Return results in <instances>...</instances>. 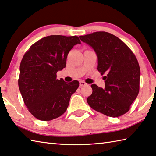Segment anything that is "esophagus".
Returning a JSON list of instances; mask_svg holds the SVG:
<instances>
[{
  "mask_svg": "<svg viewBox=\"0 0 156 156\" xmlns=\"http://www.w3.org/2000/svg\"><path fill=\"white\" fill-rule=\"evenodd\" d=\"M85 85H87V83H85V82H84L83 80L80 81V87H83V86H85Z\"/></svg>",
  "mask_w": 156,
  "mask_h": 156,
  "instance_id": "1",
  "label": "esophagus"
}]
</instances>
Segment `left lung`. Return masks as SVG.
Here are the masks:
<instances>
[{
	"mask_svg": "<svg viewBox=\"0 0 156 156\" xmlns=\"http://www.w3.org/2000/svg\"><path fill=\"white\" fill-rule=\"evenodd\" d=\"M97 54L98 70L104 76L105 89L91 84L87 103L93 110L117 117L130 109L139 92L140 70L129 48L111 33L98 31L79 37Z\"/></svg>",
	"mask_w": 156,
	"mask_h": 156,
	"instance_id": "1",
	"label": "left lung"
}]
</instances>
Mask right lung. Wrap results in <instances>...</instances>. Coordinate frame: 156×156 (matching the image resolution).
<instances>
[{
  "label": "right lung",
  "mask_w": 156,
  "mask_h": 156,
  "mask_svg": "<svg viewBox=\"0 0 156 156\" xmlns=\"http://www.w3.org/2000/svg\"><path fill=\"white\" fill-rule=\"evenodd\" d=\"M80 44L77 36L50 35L31 46L20 66L18 86L25 105L35 118L50 121L66 111L79 82L58 80L56 72L66 66L67 55Z\"/></svg>",
  "instance_id": "obj_1"
}]
</instances>
